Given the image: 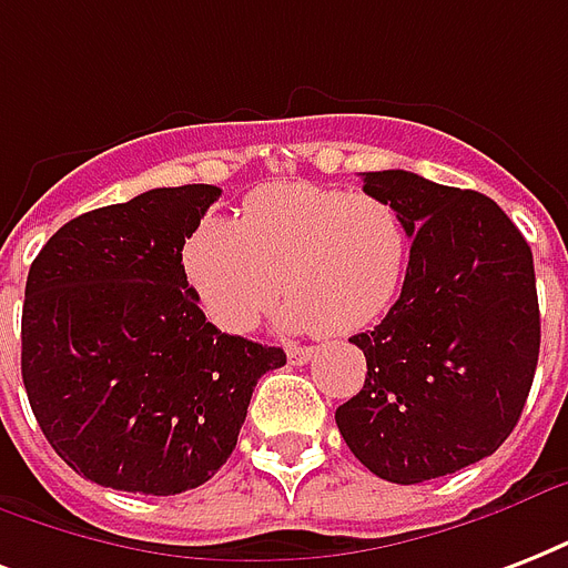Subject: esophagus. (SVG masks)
<instances>
[{"label": "esophagus", "instance_id": "34e87169", "mask_svg": "<svg viewBox=\"0 0 568 568\" xmlns=\"http://www.w3.org/2000/svg\"><path fill=\"white\" fill-rule=\"evenodd\" d=\"M315 357V348H306V345H288V363L294 366H303Z\"/></svg>", "mask_w": 568, "mask_h": 568}]
</instances>
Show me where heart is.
Segmentation results:
<instances>
[{
	"label": "heart",
	"instance_id": "1",
	"mask_svg": "<svg viewBox=\"0 0 568 568\" xmlns=\"http://www.w3.org/2000/svg\"><path fill=\"white\" fill-rule=\"evenodd\" d=\"M408 255V226L387 199L271 184L246 199L235 223L205 220L184 246V271L229 333L253 331L283 285L288 327L348 336L393 306Z\"/></svg>",
	"mask_w": 568,
	"mask_h": 568
}]
</instances>
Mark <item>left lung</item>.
Listing matches in <instances>:
<instances>
[{
  "instance_id": "obj_1",
  "label": "left lung",
  "mask_w": 568,
  "mask_h": 568,
  "mask_svg": "<svg viewBox=\"0 0 568 568\" xmlns=\"http://www.w3.org/2000/svg\"><path fill=\"white\" fill-rule=\"evenodd\" d=\"M399 207L410 258L399 301L352 342L366 381L336 408L372 474L414 486L491 456L525 410L539 361L534 253L495 199L405 169L363 172Z\"/></svg>"
}]
</instances>
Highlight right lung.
Masks as SVG:
<instances>
[{
    "instance_id": "add662e5",
    "label": "right lung",
    "mask_w": 568,
    "mask_h": 568,
    "mask_svg": "<svg viewBox=\"0 0 568 568\" xmlns=\"http://www.w3.org/2000/svg\"><path fill=\"white\" fill-rule=\"evenodd\" d=\"M220 199L184 184L73 216L29 267L23 384L43 438L98 486L181 495L226 465L283 348L220 333L181 250Z\"/></svg>"
}]
</instances>
